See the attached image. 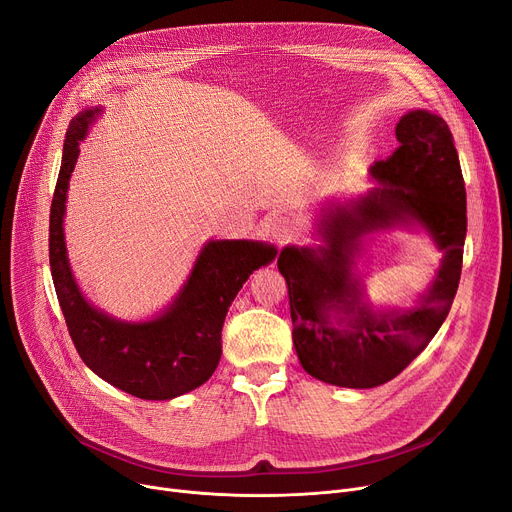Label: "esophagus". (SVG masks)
<instances>
[{
	"mask_svg": "<svg viewBox=\"0 0 512 512\" xmlns=\"http://www.w3.org/2000/svg\"><path fill=\"white\" fill-rule=\"evenodd\" d=\"M267 232L272 234V238L276 242L284 245V242L292 240L294 236L299 234V224L294 222L292 218H288V215H276V218H272L270 222H267Z\"/></svg>",
	"mask_w": 512,
	"mask_h": 512,
	"instance_id": "obj_1",
	"label": "esophagus"
}]
</instances>
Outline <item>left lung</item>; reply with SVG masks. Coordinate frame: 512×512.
Instances as JSON below:
<instances>
[{
  "label": "left lung",
  "instance_id": "obj_1",
  "mask_svg": "<svg viewBox=\"0 0 512 512\" xmlns=\"http://www.w3.org/2000/svg\"><path fill=\"white\" fill-rule=\"evenodd\" d=\"M396 141V151L371 166L380 186L351 209H330L321 222L326 247H286L278 257L299 361L332 386L373 388L396 378L436 336L459 288L467 193L452 132L440 116L417 110L400 118ZM409 219L423 223L445 251L439 276L415 310L373 314L360 305L358 283L350 278L356 240ZM332 310L354 319L336 329Z\"/></svg>",
  "mask_w": 512,
  "mask_h": 512
}]
</instances>
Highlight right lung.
Segmentation results:
<instances>
[{"label":"right lung","mask_w":512,"mask_h":512,"mask_svg":"<svg viewBox=\"0 0 512 512\" xmlns=\"http://www.w3.org/2000/svg\"><path fill=\"white\" fill-rule=\"evenodd\" d=\"M72 120L49 213V265L68 334L80 359L99 378L145 400H170L205 384L222 357V326L247 278L276 257L253 240H211L174 305L147 324H122L93 309L80 294L64 245V203L78 159V141L95 118Z\"/></svg>","instance_id":"1"}]
</instances>
